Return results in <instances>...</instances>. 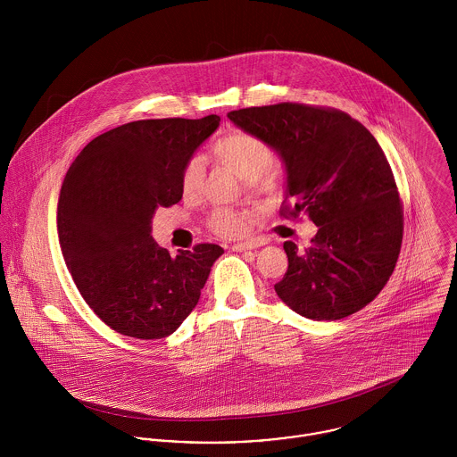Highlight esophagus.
I'll return each instance as SVG.
<instances>
[{"instance_id": "1", "label": "esophagus", "mask_w": 457, "mask_h": 457, "mask_svg": "<svg viewBox=\"0 0 457 457\" xmlns=\"http://www.w3.org/2000/svg\"><path fill=\"white\" fill-rule=\"evenodd\" d=\"M262 245L261 242H246V244H235L231 245L233 252H245V250H253V248H259Z\"/></svg>"}]
</instances>
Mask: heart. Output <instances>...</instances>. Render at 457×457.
<instances>
[{
	"mask_svg": "<svg viewBox=\"0 0 457 457\" xmlns=\"http://www.w3.org/2000/svg\"><path fill=\"white\" fill-rule=\"evenodd\" d=\"M213 158L244 179L252 191L271 193L278 187L280 176L271 167L273 149L268 142L245 130H233L222 136L212 147ZM205 184V165L202 158H191L180 170V191L184 198H198ZM212 233L222 238H238L245 235L248 215L231 209H215L209 217Z\"/></svg>",
	"mask_w": 457,
	"mask_h": 457,
	"instance_id": "b5f03b06",
	"label": "heart"
}]
</instances>
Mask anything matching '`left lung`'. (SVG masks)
I'll list each match as a JSON object with an SVG mask.
<instances>
[{
    "label": "left lung",
    "mask_w": 457,
    "mask_h": 457,
    "mask_svg": "<svg viewBox=\"0 0 457 457\" xmlns=\"http://www.w3.org/2000/svg\"><path fill=\"white\" fill-rule=\"evenodd\" d=\"M228 118L280 153L283 219L308 215L312 245L285 242L288 268L275 290L295 313L341 320L365 308L389 280L403 237L398 187L381 145L348 112L280 103Z\"/></svg>",
    "instance_id": "8db88e82"
}]
</instances>
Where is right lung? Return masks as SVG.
I'll return each instance as SVG.
<instances>
[{
	"label": "right lung",
	"mask_w": 457,
	"mask_h": 457,
	"mask_svg": "<svg viewBox=\"0 0 457 457\" xmlns=\"http://www.w3.org/2000/svg\"><path fill=\"white\" fill-rule=\"evenodd\" d=\"M219 121L211 114L125 123L88 142L64 177L57 207L64 261L85 303L123 336L176 332L224 252L198 244L170 257L151 237L153 213L180 202V170Z\"/></svg>",
	"instance_id": "add662e5"
}]
</instances>
